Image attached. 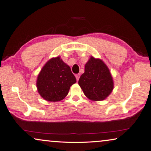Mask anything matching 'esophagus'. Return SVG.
Here are the masks:
<instances>
[{
  "label": "esophagus",
  "mask_w": 151,
  "mask_h": 151,
  "mask_svg": "<svg viewBox=\"0 0 151 151\" xmlns=\"http://www.w3.org/2000/svg\"><path fill=\"white\" fill-rule=\"evenodd\" d=\"M80 74H76V80H77V81L79 80V78H80Z\"/></svg>",
  "instance_id": "34e87169"
}]
</instances>
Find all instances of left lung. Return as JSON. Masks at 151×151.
Returning a JSON list of instances; mask_svg holds the SVG:
<instances>
[{
    "label": "left lung",
    "mask_w": 151,
    "mask_h": 151,
    "mask_svg": "<svg viewBox=\"0 0 151 151\" xmlns=\"http://www.w3.org/2000/svg\"><path fill=\"white\" fill-rule=\"evenodd\" d=\"M78 83L87 98L100 101L109 96L114 87L109 69L101 59L90 57Z\"/></svg>",
    "instance_id": "obj_1"
}]
</instances>
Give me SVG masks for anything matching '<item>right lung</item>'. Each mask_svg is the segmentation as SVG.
Instances as JSON below:
<instances>
[{
	"instance_id": "right-lung-1",
	"label": "right lung",
	"mask_w": 151,
	"mask_h": 151,
	"mask_svg": "<svg viewBox=\"0 0 151 151\" xmlns=\"http://www.w3.org/2000/svg\"><path fill=\"white\" fill-rule=\"evenodd\" d=\"M76 79L70 67L57 57L52 58L42 68L37 78L38 93L46 101H60L68 95Z\"/></svg>"
}]
</instances>
